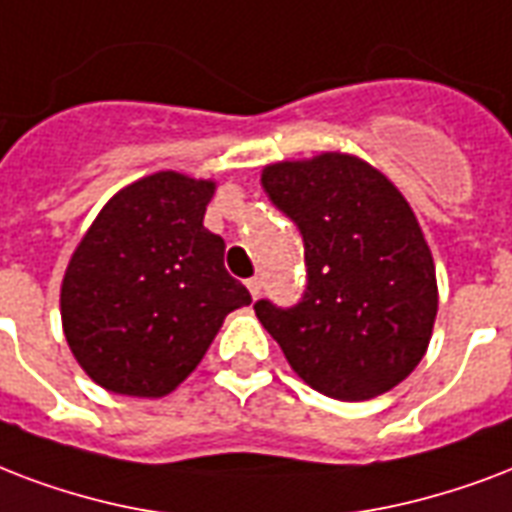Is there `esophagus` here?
<instances>
[{
	"instance_id": "34e87169",
	"label": "esophagus",
	"mask_w": 512,
	"mask_h": 512,
	"mask_svg": "<svg viewBox=\"0 0 512 512\" xmlns=\"http://www.w3.org/2000/svg\"><path fill=\"white\" fill-rule=\"evenodd\" d=\"M247 290L252 298H257V295H260V290H263V282H260L257 276H252V279H247Z\"/></svg>"
}]
</instances>
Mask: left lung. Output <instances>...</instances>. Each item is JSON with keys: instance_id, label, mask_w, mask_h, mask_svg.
Wrapping results in <instances>:
<instances>
[{"instance_id": "1", "label": "left lung", "mask_w": 512, "mask_h": 512, "mask_svg": "<svg viewBox=\"0 0 512 512\" xmlns=\"http://www.w3.org/2000/svg\"><path fill=\"white\" fill-rule=\"evenodd\" d=\"M263 190L303 236L308 287L298 306L257 300L260 325L290 368L335 400L395 389L427 354L438 279L405 195L349 152L268 163Z\"/></svg>"}]
</instances>
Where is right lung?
Here are the masks:
<instances>
[{"mask_svg":"<svg viewBox=\"0 0 512 512\" xmlns=\"http://www.w3.org/2000/svg\"><path fill=\"white\" fill-rule=\"evenodd\" d=\"M217 182L155 171L117 190L85 230L61 282L74 360L107 392L166 397L204 360L247 287L204 228Z\"/></svg>","mask_w":512,"mask_h":512,"instance_id":"right-lung-1","label":"right lung"}]
</instances>
